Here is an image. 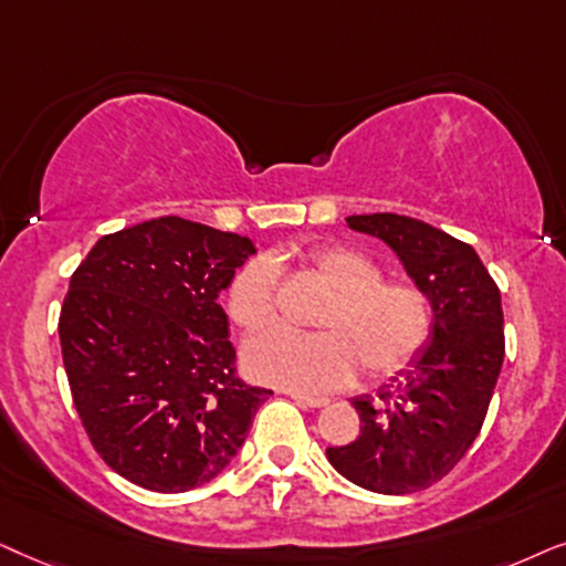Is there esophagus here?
<instances>
[{
	"label": "esophagus",
	"mask_w": 566,
	"mask_h": 566,
	"mask_svg": "<svg viewBox=\"0 0 566 566\" xmlns=\"http://www.w3.org/2000/svg\"><path fill=\"white\" fill-rule=\"evenodd\" d=\"M292 398H295L300 406H305V409H323V406H328V398H315L305 394H292Z\"/></svg>",
	"instance_id": "esophagus-1"
}]
</instances>
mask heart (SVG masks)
<instances>
[{"mask_svg": "<svg viewBox=\"0 0 566 566\" xmlns=\"http://www.w3.org/2000/svg\"><path fill=\"white\" fill-rule=\"evenodd\" d=\"M305 266L334 292L315 315V334L269 331L245 346V370L255 380L303 394L344 388L357 367L386 380L419 357L434 331V307L413 279H382L378 261L349 245H321ZM279 269L253 259L224 292L230 321L259 334L276 315Z\"/></svg>", "mask_w": 566, "mask_h": 566, "instance_id": "1", "label": "heart"}]
</instances>
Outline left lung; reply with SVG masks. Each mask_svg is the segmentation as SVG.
I'll return each mask as SVG.
<instances>
[{
  "label": "left lung",
  "instance_id": "1",
  "mask_svg": "<svg viewBox=\"0 0 566 566\" xmlns=\"http://www.w3.org/2000/svg\"><path fill=\"white\" fill-rule=\"evenodd\" d=\"M352 230L380 238L427 290L434 331L401 370L398 394L352 398L359 437L328 448L334 469L378 494H411L448 476L486 419L504 359L502 297L479 253L432 224L403 214L346 217Z\"/></svg>",
  "mask_w": 566,
  "mask_h": 566
}]
</instances>
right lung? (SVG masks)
Here are the masks:
<instances>
[{"label":"right lung","instance_id":"right-lung-1","mask_svg":"<svg viewBox=\"0 0 566 566\" xmlns=\"http://www.w3.org/2000/svg\"><path fill=\"white\" fill-rule=\"evenodd\" d=\"M255 248L184 217L103 235L70 279L59 338L97 455L149 492L212 481L271 390L235 373L217 303Z\"/></svg>","mask_w":566,"mask_h":566}]
</instances>
